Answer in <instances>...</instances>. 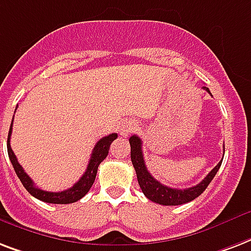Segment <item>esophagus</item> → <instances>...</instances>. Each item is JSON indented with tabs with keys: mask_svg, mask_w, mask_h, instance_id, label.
<instances>
[{
	"mask_svg": "<svg viewBox=\"0 0 251 251\" xmlns=\"http://www.w3.org/2000/svg\"><path fill=\"white\" fill-rule=\"evenodd\" d=\"M134 127H135V126H134L133 124H126V125H122L121 129H120V134H121L122 137H127V135L133 131Z\"/></svg>",
	"mask_w": 251,
	"mask_h": 251,
	"instance_id": "34e87169",
	"label": "esophagus"
}]
</instances>
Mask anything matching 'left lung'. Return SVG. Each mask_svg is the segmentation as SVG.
I'll return each instance as SVG.
<instances>
[{
	"label": "left lung",
	"instance_id": "8db88e82",
	"mask_svg": "<svg viewBox=\"0 0 251 251\" xmlns=\"http://www.w3.org/2000/svg\"><path fill=\"white\" fill-rule=\"evenodd\" d=\"M210 95L209 89L206 87H202ZM130 147H131V162H133L134 170L137 172V179H138L139 187L142 189L143 195L146 196L149 200L160 204V205H181L185 202H189L199 198L200 195L205 191V188L209 185L212 179L216 176V174L219 171L220 166L223 163V160L216 166L212 171L202 179L198 185L191 187V188L177 189V188H170L167 185L162 184L160 181L152 177L150 172L147 171L145 159H143L142 154V141L137 135H131L129 139Z\"/></svg>",
	"mask_w": 251,
	"mask_h": 251
}]
</instances>
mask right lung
Listing matches in <instances>:
<instances>
[{"mask_svg": "<svg viewBox=\"0 0 251 251\" xmlns=\"http://www.w3.org/2000/svg\"><path fill=\"white\" fill-rule=\"evenodd\" d=\"M13 120H14V117H13ZM11 130H13V121H11L10 129H9V135H7V154H9V158H10V162L13 164V167H14L17 176L19 177V180L24 184L25 188L27 189L28 194L32 195L38 200L50 202V204H71V202L77 201L81 198H84L88 194V191L91 189L93 183H95L96 175H97V168H99L101 162L108 155L110 143L117 138V134L113 133L109 134L108 137L101 138L99 142L96 143L95 149L92 151L91 159H89L87 170L83 174V176L80 177L79 181L75 183L71 188L62 191V192H47V191H43V189L35 187L34 181L31 180V177L28 176L27 174L25 172L24 168H22V166L18 163L17 156H15V154L13 152L10 147Z\"/></svg>", "mask_w": 251, "mask_h": 251, "instance_id": "add662e5", "label": "right lung"}]
</instances>
